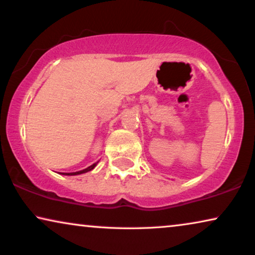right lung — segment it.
Returning <instances> with one entry per match:
<instances>
[{"label": "right lung", "mask_w": 255, "mask_h": 255, "mask_svg": "<svg viewBox=\"0 0 255 255\" xmlns=\"http://www.w3.org/2000/svg\"><path fill=\"white\" fill-rule=\"evenodd\" d=\"M95 166H96V163H93L92 166H89V167H87L86 169H82V170H79V172H74V173H64L65 175H79V174H83V173H87V172H89V170H92V169H94L95 168Z\"/></svg>", "instance_id": "1"}]
</instances>
